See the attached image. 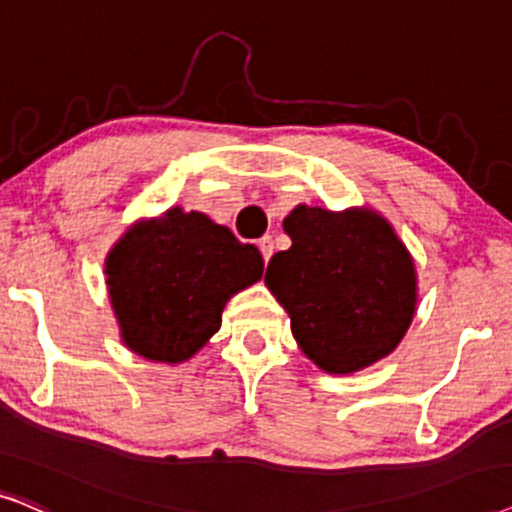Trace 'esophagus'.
Segmentation results:
<instances>
[{"instance_id": "esophagus-1", "label": "esophagus", "mask_w": 512, "mask_h": 512, "mask_svg": "<svg viewBox=\"0 0 512 512\" xmlns=\"http://www.w3.org/2000/svg\"><path fill=\"white\" fill-rule=\"evenodd\" d=\"M257 245H260V252H262L264 262H269L271 255H274V238H271L269 234L262 236L260 241H257Z\"/></svg>"}]
</instances>
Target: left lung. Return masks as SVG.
<instances>
[{
  "label": "left lung",
  "mask_w": 512,
  "mask_h": 512,
  "mask_svg": "<svg viewBox=\"0 0 512 512\" xmlns=\"http://www.w3.org/2000/svg\"><path fill=\"white\" fill-rule=\"evenodd\" d=\"M283 229L292 245L271 257L264 283L306 356L332 374L388 356L417 306L412 257L391 224L372 210L297 206Z\"/></svg>",
  "instance_id": "8db88e82"
}]
</instances>
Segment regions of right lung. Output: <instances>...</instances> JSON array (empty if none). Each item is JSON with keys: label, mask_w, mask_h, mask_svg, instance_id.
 <instances>
[{"label": "right lung", "mask_w": 512, "mask_h": 512, "mask_svg": "<svg viewBox=\"0 0 512 512\" xmlns=\"http://www.w3.org/2000/svg\"><path fill=\"white\" fill-rule=\"evenodd\" d=\"M105 267L128 349L182 363L220 330L227 299L260 281L264 260L203 213L170 208L126 231Z\"/></svg>", "instance_id": "add662e5"}]
</instances>
